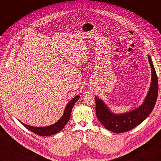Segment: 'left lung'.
I'll return each instance as SVG.
<instances>
[{"label": "left lung", "instance_id": "8db88e82", "mask_svg": "<svg viewBox=\"0 0 161 161\" xmlns=\"http://www.w3.org/2000/svg\"><path fill=\"white\" fill-rule=\"evenodd\" d=\"M151 69L150 86L142 104L138 108L125 113L116 114L104 102L95 97L96 115L104 127L114 133H122L132 130L140 124L150 114L158 97V78L150 55L148 56Z\"/></svg>", "mask_w": 161, "mask_h": 161}]
</instances>
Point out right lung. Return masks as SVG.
<instances>
[{
  "label": "right lung",
  "mask_w": 161,
  "mask_h": 161,
  "mask_svg": "<svg viewBox=\"0 0 161 161\" xmlns=\"http://www.w3.org/2000/svg\"><path fill=\"white\" fill-rule=\"evenodd\" d=\"M79 98L80 96L77 95L73 99H72L69 101V103L66 105L64 114H63L60 119L58 120L57 122L52 125L45 126V127H35V126H31L23 124L20 121H20L22 125L23 126H25L26 128H27L29 130H30L32 132L35 133L37 135L41 136H48L55 134L58 132H59L60 131H61L64 128L66 124L68 123V121H69L73 106L75 105V103L79 99Z\"/></svg>",
  "instance_id": "right-lung-1"
}]
</instances>
